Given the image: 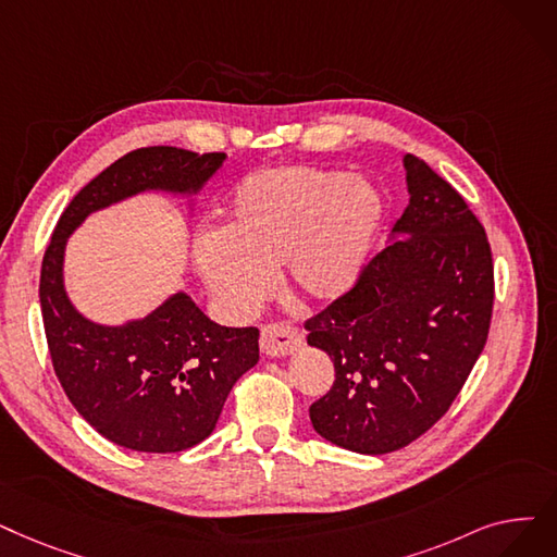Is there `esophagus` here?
<instances>
[{"mask_svg":"<svg viewBox=\"0 0 557 557\" xmlns=\"http://www.w3.org/2000/svg\"><path fill=\"white\" fill-rule=\"evenodd\" d=\"M259 346L265 357H286L302 346V334L292 323H271L261 327Z\"/></svg>","mask_w":557,"mask_h":557,"instance_id":"1","label":"esophagus"}]
</instances>
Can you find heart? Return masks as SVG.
<instances>
[{
    "instance_id": "b5f03b06",
    "label": "heart",
    "mask_w": 557,
    "mask_h": 557,
    "mask_svg": "<svg viewBox=\"0 0 557 557\" xmlns=\"http://www.w3.org/2000/svg\"><path fill=\"white\" fill-rule=\"evenodd\" d=\"M382 213L364 177L305 163L265 168L232 193L223 234L198 238V271L232 313L269 298L280 265L298 300L330 305L364 273Z\"/></svg>"
}]
</instances>
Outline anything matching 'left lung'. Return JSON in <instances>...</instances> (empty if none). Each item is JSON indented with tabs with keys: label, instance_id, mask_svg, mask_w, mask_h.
<instances>
[{
	"label": "left lung",
	"instance_id": "left-lung-1",
	"mask_svg": "<svg viewBox=\"0 0 557 557\" xmlns=\"http://www.w3.org/2000/svg\"><path fill=\"white\" fill-rule=\"evenodd\" d=\"M409 205L359 282L305 323L334 361L309 407L323 440L384 455L419 440L462 389L487 344L494 263L485 227L432 168L405 154Z\"/></svg>",
	"mask_w": 557,
	"mask_h": 557
}]
</instances>
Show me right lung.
I'll list each match as a JSON object with an SVG mask.
<instances>
[{
  "instance_id": "obj_1",
  "label": "right lung",
  "mask_w": 557,
  "mask_h": 557,
  "mask_svg": "<svg viewBox=\"0 0 557 557\" xmlns=\"http://www.w3.org/2000/svg\"><path fill=\"white\" fill-rule=\"evenodd\" d=\"M223 152L140 148L90 180L61 213L40 269V309L54 373L77 412L109 442L180 453L207 440L236 380L259 361L257 327L213 323L184 292L145 319L92 323L65 294L67 236L92 211L145 190L196 196Z\"/></svg>"
}]
</instances>
